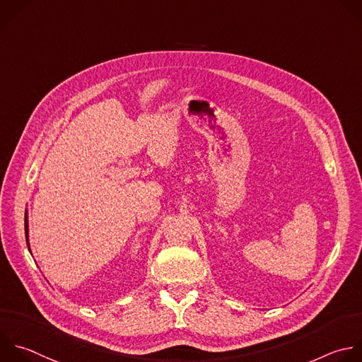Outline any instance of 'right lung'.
I'll return each mask as SVG.
<instances>
[{
	"mask_svg": "<svg viewBox=\"0 0 362 362\" xmlns=\"http://www.w3.org/2000/svg\"><path fill=\"white\" fill-rule=\"evenodd\" d=\"M25 237H27V246L30 250V243H28V224H27V217H25Z\"/></svg>",
	"mask_w": 362,
	"mask_h": 362,
	"instance_id": "1",
	"label": "right lung"
}]
</instances>
